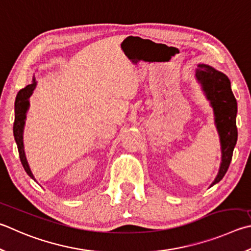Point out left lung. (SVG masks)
Here are the masks:
<instances>
[{
    "mask_svg": "<svg viewBox=\"0 0 251 251\" xmlns=\"http://www.w3.org/2000/svg\"><path fill=\"white\" fill-rule=\"evenodd\" d=\"M195 79L201 84L205 98L213 107L214 122L220 135L222 160L220 170L211 184L213 186L224 177L233 157L238 136L236 127L237 101L228 76L212 66L199 63L195 68Z\"/></svg>",
    "mask_w": 251,
    "mask_h": 251,
    "instance_id": "8db88e82",
    "label": "left lung"
}]
</instances>
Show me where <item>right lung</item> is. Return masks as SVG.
<instances>
[{"instance_id":"1","label":"right lung","mask_w":251,"mask_h":251,"mask_svg":"<svg viewBox=\"0 0 251 251\" xmlns=\"http://www.w3.org/2000/svg\"><path fill=\"white\" fill-rule=\"evenodd\" d=\"M37 85V81H36L35 76H33V81L31 83L26 85L24 89L20 90V92L16 95L15 100V120H14V126H13V133H14V138L17 145L18 153H20V159L23 167L26 171L27 175H28L31 179L36 181L35 176L31 172L28 162H27V159L25 156V150H24V143H23V133H24V126H25V121H26V113L29 108V98L33 94L34 90Z\"/></svg>"}]
</instances>
